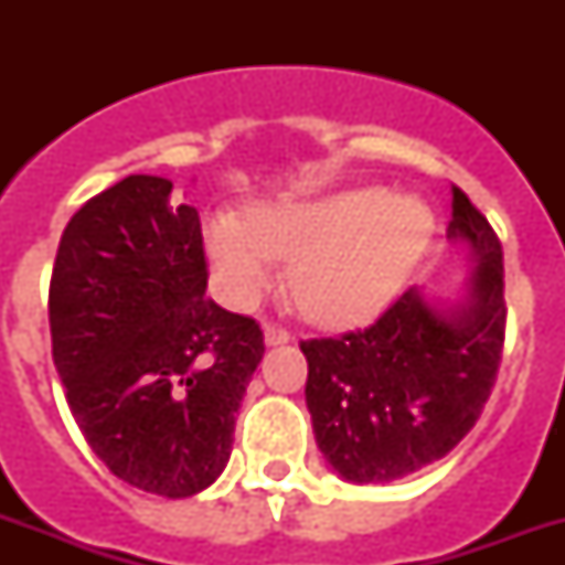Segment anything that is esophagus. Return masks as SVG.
<instances>
[{"label":"esophagus","instance_id":"34e87169","mask_svg":"<svg viewBox=\"0 0 565 565\" xmlns=\"http://www.w3.org/2000/svg\"><path fill=\"white\" fill-rule=\"evenodd\" d=\"M264 337H266V345H281V343H290V331L281 326H275V322H269V326L264 328Z\"/></svg>","mask_w":565,"mask_h":565}]
</instances>
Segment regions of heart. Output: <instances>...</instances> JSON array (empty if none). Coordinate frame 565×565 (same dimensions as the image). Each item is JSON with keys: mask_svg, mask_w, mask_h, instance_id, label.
I'll list each match as a JSON object with an SVG mask.
<instances>
[{"mask_svg": "<svg viewBox=\"0 0 565 565\" xmlns=\"http://www.w3.org/2000/svg\"><path fill=\"white\" fill-rule=\"evenodd\" d=\"M434 234L422 199L358 188L310 202L269 204L246 225L216 216L207 257L225 299L252 308L275 284V260H290L287 290L313 322H361L393 299Z\"/></svg>", "mask_w": 565, "mask_h": 565, "instance_id": "obj_1", "label": "heart"}]
</instances>
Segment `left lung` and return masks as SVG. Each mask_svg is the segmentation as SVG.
<instances>
[{
    "label": "left lung",
    "instance_id": "left-lung-1",
    "mask_svg": "<svg viewBox=\"0 0 565 565\" xmlns=\"http://www.w3.org/2000/svg\"><path fill=\"white\" fill-rule=\"evenodd\" d=\"M448 237L472 246L466 299L404 290L370 328L301 340L319 451L354 483H386L446 457L481 419L504 352V260L495 231L451 188Z\"/></svg>",
    "mask_w": 565,
    "mask_h": 565
}]
</instances>
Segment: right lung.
<instances>
[{"instance_id": "add662e5", "label": "right lung", "mask_w": 565, "mask_h": 565, "mask_svg": "<svg viewBox=\"0 0 565 565\" xmlns=\"http://www.w3.org/2000/svg\"><path fill=\"white\" fill-rule=\"evenodd\" d=\"M172 181L128 175L82 204L49 284L52 361L119 481L188 499L222 475L264 331L207 299L202 222Z\"/></svg>"}]
</instances>
